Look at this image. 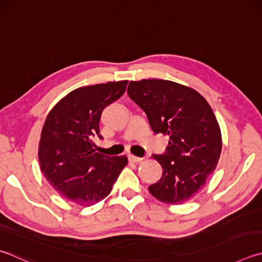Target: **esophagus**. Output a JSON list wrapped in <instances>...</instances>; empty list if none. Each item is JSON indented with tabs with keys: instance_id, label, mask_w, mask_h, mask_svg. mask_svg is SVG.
<instances>
[{
	"instance_id": "obj_1",
	"label": "esophagus",
	"mask_w": 262,
	"mask_h": 262,
	"mask_svg": "<svg viewBox=\"0 0 262 262\" xmlns=\"http://www.w3.org/2000/svg\"><path fill=\"white\" fill-rule=\"evenodd\" d=\"M128 159H129V161H132V163H140V161L143 158H140V157L129 155V156H128Z\"/></svg>"
}]
</instances>
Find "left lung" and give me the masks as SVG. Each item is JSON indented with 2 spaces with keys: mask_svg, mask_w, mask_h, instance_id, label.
Returning <instances> with one entry per match:
<instances>
[{
  "mask_svg": "<svg viewBox=\"0 0 262 262\" xmlns=\"http://www.w3.org/2000/svg\"><path fill=\"white\" fill-rule=\"evenodd\" d=\"M127 93L146 113L151 129L169 137L166 154L154 155L163 177L150 185V193L165 204L189 201L215 170L222 150L210 104L194 89L169 80L130 81Z\"/></svg>",
  "mask_w": 262,
  "mask_h": 262,
  "instance_id": "1",
  "label": "left lung"
}]
</instances>
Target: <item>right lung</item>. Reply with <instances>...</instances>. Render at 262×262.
I'll use <instances>...</instances> for the list:
<instances>
[{
    "label": "right lung",
    "instance_id": "1",
    "mask_svg": "<svg viewBox=\"0 0 262 262\" xmlns=\"http://www.w3.org/2000/svg\"><path fill=\"white\" fill-rule=\"evenodd\" d=\"M127 83L123 80L74 89L46 118L37 151L41 170L60 196L77 205L90 206L106 198L128 163L126 156L95 152L92 141L99 134L104 107L122 96Z\"/></svg>",
    "mask_w": 262,
    "mask_h": 262
}]
</instances>
